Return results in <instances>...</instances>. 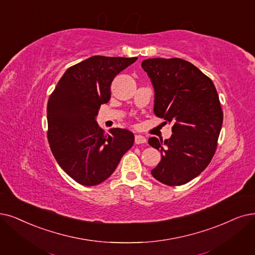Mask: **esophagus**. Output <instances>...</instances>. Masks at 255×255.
Listing matches in <instances>:
<instances>
[{
  "mask_svg": "<svg viewBox=\"0 0 255 255\" xmlns=\"http://www.w3.org/2000/svg\"><path fill=\"white\" fill-rule=\"evenodd\" d=\"M135 143L136 144L146 143V138L142 135H135Z\"/></svg>",
  "mask_w": 255,
  "mask_h": 255,
  "instance_id": "1",
  "label": "esophagus"
}]
</instances>
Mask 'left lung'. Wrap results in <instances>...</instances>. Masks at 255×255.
<instances>
[{"instance_id": "obj_1", "label": "left lung", "mask_w": 255, "mask_h": 255, "mask_svg": "<svg viewBox=\"0 0 255 255\" xmlns=\"http://www.w3.org/2000/svg\"><path fill=\"white\" fill-rule=\"evenodd\" d=\"M141 67L154 87L156 116L172 122L169 139H148L161 152L150 172L163 184L183 185L198 177L215 155L223 125L218 92L209 77L184 59L148 58Z\"/></svg>"}]
</instances>
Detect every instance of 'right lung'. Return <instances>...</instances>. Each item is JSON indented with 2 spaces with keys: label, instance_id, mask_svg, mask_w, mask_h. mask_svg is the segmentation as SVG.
<instances>
[{
  "label": "right lung",
  "instance_id": "right-lung-1",
  "mask_svg": "<svg viewBox=\"0 0 255 255\" xmlns=\"http://www.w3.org/2000/svg\"><path fill=\"white\" fill-rule=\"evenodd\" d=\"M137 57L95 55L70 67L48 100V141L58 165L77 183L94 186L106 181L134 144L126 128L98 127L100 106L109 103L111 84Z\"/></svg>",
  "mask_w": 255,
  "mask_h": 255
}]
</instances>
